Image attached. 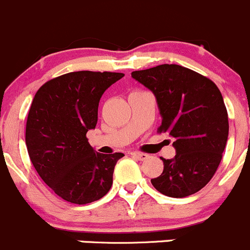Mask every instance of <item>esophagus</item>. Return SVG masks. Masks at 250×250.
Instances as JSON below:
<instances>
[{
  "label": "esophagus",
  "instance_id": "esophagus-1",
  "mask_svg": "<svg viewBox=\"0 0 250 250\" xmlns=\"http://www.w3.org/2000/svg\"><path fill=\"white\" fill-rule=\"evenodd\" d=\"M130 155L139 161H145V160H147V157H148V155H146V153H143V152H132Z\"/></svg>",
  "mask_w": 250,
  "mask_h": 250
}]
</instances>
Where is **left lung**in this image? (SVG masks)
<instances>
[{
  "instance_id": "left-lung-1",
  "label": "left lung",
  "mask_w": 250,
  "mask_h": 250,
  "mask_svg": "<svg viewBox=\"0 0 250 250\" xmlns=\"http://www.w3.org/2000/svg\"><path fill=\"white\" fill-rule=\"evenodd\" d=\"M132 77L155 94L162 125L173 138L176 153L163 161V172L151 179L169 197L193 195L218 169L229 137L228 110L215 83L188 67L158 65L133 71Z\"/></svg>"
}]
</instances>
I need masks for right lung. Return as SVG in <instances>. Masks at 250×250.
Returning a JSON list of instances; mask_svg holds the SVG:
<instances>
[{
	"label": "right lung",
	"mask_w": 250,
	"mask_h": 250,
	"mask_svg": "<svg viewBox=\"0 0 250 250\" xmlns=\"http://www.w3.org/2000/svg\"><path fill=\"white\" fill-rule=\"evenodd\" d=\"M123 76L69 72L48 81L35 94L25 132L27 152L42 180L67 202L92 203L112 186L115 166L125 155L97 152L85 134L97 125L102 95Z\"/></svg>",
	"instance_id": "1"
}]
</instances>
